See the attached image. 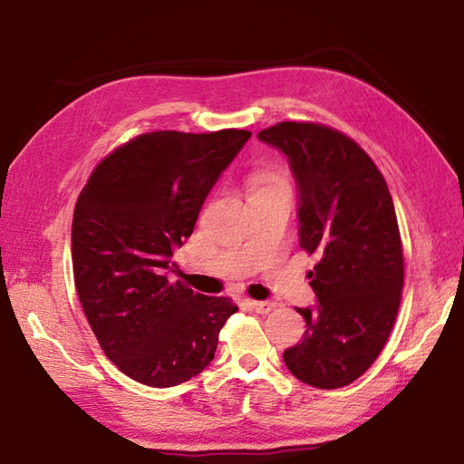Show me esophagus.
Wrapping results in <instances>:
<instances>
[{
	"instance_id": "obj_1",
	"label": "esophagus",
	"mask_w": 464,
	"mask_h": 464,
	"mask_svg": "<svg viewBox=\"0 0 464 464\" xmlns=\"http://www.w3.org/2000/svg\"><path fill=\"white\" fill-rule=\"evenodd\" d=\"M249 304H251V309L259 314H267L275 309V303H271V301H251Z\"/></svg>"
}]
</instances>
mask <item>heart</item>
<instances>
[{"label":"heart","mask_w":464,"mask_h":464,"mask_svg":"<svg viewBox=\"0 0 464 464\" xmlns=\"http://www.w3.org/2000/svg\"><path fill=\"white\" fill-rule=\"evenodd\" d=\"M267 191H289V183L281 171L261 169L257 173H253L247 187V195L251 197V195H259Z\"/></svg>","instance_id":"b5f03b06"}]
</instances>
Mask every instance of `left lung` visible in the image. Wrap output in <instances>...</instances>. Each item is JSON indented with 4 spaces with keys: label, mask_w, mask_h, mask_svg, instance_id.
Here are the masks:
<instances>
[{
    "label": "left lung",
    "mask_w": 464,
    "mask_h": 464,
    "mask_svg": "<svg viewBox=\"0 0 464 464\" xmlns=\"http://www.w3.org/2000/svg\"><path fill=\"white\" fill-rule=\"evenodd\" d=\"M259 140L287 157L299 191V245L317 304L297 309L307 329L283 353L287 369L317 389L357 381L379 357L402 291V245L387 181L341 131L283 121Z\"/></svg>",
    "instance_id": "left-lung-1"
}]
</instances>
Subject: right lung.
I'll return each mask as SVG.
<instances>
[{"mask_svg":"<svg viewBox=\"0 0 464 464\" xmlns=\"http://www.w3.org/2000/svg\"><path fill=\"white\" fill-rule=\"evenodd\" d=\"M249 137L245 130L145 133L107 155L80 193L72 227L77 295L107 359L137 382L163 389L199 374L237 311L167 275Z\"/></svg>","mask_w":464,"mask_h":464,"instance_id":"obj_1","label":"right lung"}]
</instances>
